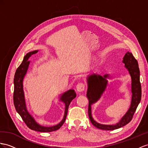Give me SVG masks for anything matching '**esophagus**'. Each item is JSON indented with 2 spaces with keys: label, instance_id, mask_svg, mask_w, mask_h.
I'll return each mask as SVG.
<instances>
[{
  "label": "esophagus",
  "instance_id": "34e87169",
  "mask_svg": "<svg viewBox=\"0 0 148 148\" xmlns=\"http://www.w3.org/2000/svg\"><path fill=\"white\" fill-rule=\"evenodd\" d=\"M85 89V84L83 82H79L76 86V90L78 92H82Z\"/></svg>",
  "mask_w": 148,
  "mask_h": 148
}]
</instances>
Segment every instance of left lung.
<instances>
[{
  "instance_id": "8db88e82",
  "label": "left lung",
  "mask_w": 148,
  "mask_h": 148,
  "mask_svg": "<svg viewBox=\"0 0 148 148\" xmlns=\"http://www.w3.org/2000/svg\"><path fill=\"white\" fill-rule=\"evenodd\" d=\"M123 62L131 78V102L130 107L126 113L123 116L117 123L112 125L103 124L98 123L93 119L92 116L91 106L100 99L102 95L106 89L108 84V79H109V74L104 75L92 73L87 77L88 82V90L87 97L89 100L88 115L90 122L94 126L103 130H114L119 129L126 125L131 121L134 114L137 109L141 99V86L140 83V72L138 63L132 53L127 52L125 54Z\"/></svg>"
}]
</instances>
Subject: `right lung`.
<instances>
[{
	"label": "right lung",
	"instance_id": "add662e5",
	"mask_svg": "<svg viewBox=\"0 0 148 148\" xmlns=\"http://www.w3.org/2000/svg\"><path fill=\"white\" fill-rule=\"evenodd\" d=\"M38 50H36L27 53L24 56L23 61L16 71L14 79V104L17 112L19 114L22 119H23L26 125L31 130L36 131L49 132L58 130L62 126L66 119L69 106L71 102L76 97V94H75L74 89H69L67 90L66 92H64L61 95H60L59 100L63 102L65 104V111H64V115L62 120L59 124L53 126L47 127L42 126L40 124L37 123V121L34 118L33 116L27 111V106H26L23 89V81L25 74H27L29 66L30 61L28 60V59L32 55L36 54Z\"/></svg>",
	"mask_w": 148,
	"mask_h": 148
}]
</instances>
